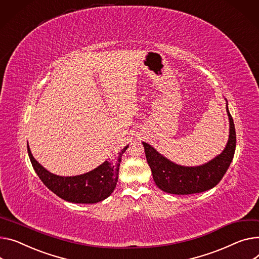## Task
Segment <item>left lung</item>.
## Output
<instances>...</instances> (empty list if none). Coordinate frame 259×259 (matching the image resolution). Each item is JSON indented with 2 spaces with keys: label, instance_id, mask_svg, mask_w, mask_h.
<instances>
[{
  "label": "left lung",
  "instance_id": "1",
  "mask_svg": "<svg viewBox=\"0 0 259 259\" xmlns=\"http://www.w3.org/2000/svg\"><path fill=\"white\" fill-rule=\"evenodd\" d=\"M230 122L229 140L225 150L214 159L200 166L188 167L170 162L150 145L143 143L153 179L161 191L174 195L197 194L214 187L225 175L235 152L236 134L233 118L228 110Z\"/></svg>",
  "mask_w": 259,
  "mask_h": 259
}]
</instances>
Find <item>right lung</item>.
<instances>
[{"instance_id":"right-lung-1","label":"right lung","mask_w":259,"mask_h":259,"mask_svg":"<svg viewBox=\"0 0 259 259\" xmlns=\"http://www.w3.org/2000/svg\"><path fill=\"white\" fill-rule=\"evenodd\" d=\"M27 148L34 170L50 191L68 202L93 204L106 199L113 192L118 178L119 163L128 147L90 173L75 177H60L50 173L34 159L29 146Z\"/></svg>"}]
</instances>
